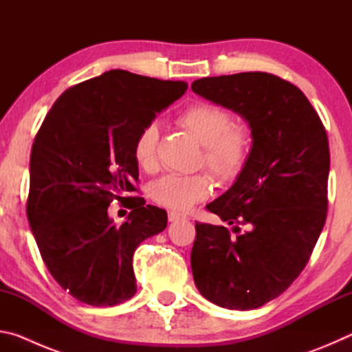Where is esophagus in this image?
Listing matches in <instances>:
<instances>
[{
	"instance_id": "obj_1",
	"label": "esophagus",
	"mask_w": 352,
	"mask_h": 352,
	"mask_svg": "<svg viewBox=\"0 0 352 352\" xmlns=\"http://www.w3.org/2000/svg\"><path fill=\"white\" fill-rule=\"evenodd\" d=\"M168 217H169V222H177V220H184V219H186V216H184V214L177 212V211H169Z\"/></svg>"
}]
</instances>
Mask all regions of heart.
Segmentation results:
<instances>
[{
	"instance_id": "b5f03b06",
	"label": "heart",
	"mask_w": 352,
	"mask_h": 352,
	"mask_svg": "<svg viewBox=\"0 0 352 352\" xmlns=\"http://www.w3.org/2000/svg\"><path fill=\"white\" fill-rule=\"evenodd\" d=\"M178 122L204 146L201 162L220 182H231L248 163L253 148V132L247 122L233 121L223 109L195 102L186 107ZM160 127L148 122L140 130L133 142V158L144 170L157 166ZM212 180L208 174H168L151 184V197L158 205L175 211H188L195 204L210 197Z\"/></svg>"
}]
</instances>
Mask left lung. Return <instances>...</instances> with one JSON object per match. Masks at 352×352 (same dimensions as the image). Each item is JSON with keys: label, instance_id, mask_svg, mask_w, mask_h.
Wrapping results in <instances>:
<instances>
[{"label": "left lung", "instance_id": "obj_1", "mask_svg": "<svg viewBox=\"0 0 352 352\" xmlns=\"http://www.w3.org/2000/svg\"><path fill=\"white\" fill-rule=\"evenodd\" d=\"M192 91L245 119L248 163L226 192L206 205L228 225L195 223V287L220 307L250 311L283 294L305 269L324 226L329 142L300 88L269 73L204 77ZM241 230L234 225L233 231Z\"/></svg>", "mask_w": 352, "mask_h": 352}]
</instances>
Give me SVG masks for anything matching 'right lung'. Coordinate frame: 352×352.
Here are the masks:
<instances>
[{
	"label": "right lung",
	"mask_w": 352,
	"mask_h": 352,
	"mask_svg": "<svg viewBox=\"0 0 352 352\" xmlns=\"http://www.w3.org/2000/svg\"><path fill=\"white\" fill-rule=\"evenodd\" d=\"M186 88V82L107 71L68 88L35 136L29 226L52 278L85 305L132 298L135 250L168 225L162 208L129 197L140 175L133 142ZM113 198L133 208L121 227L108 216Z\"/></svg>",
	"instance_id": "obj_1"
}]
</instances>
